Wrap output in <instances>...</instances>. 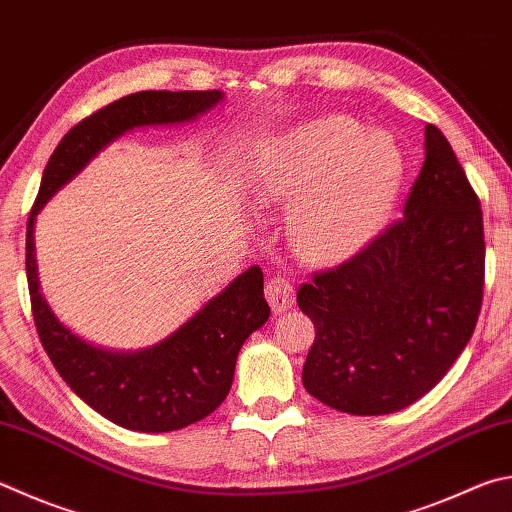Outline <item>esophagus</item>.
<instances>
[{
    "mask_svg": "<svg viewBox=\"0 0 512 512\" xmlns=\"http://www.w3.org/2000/svg\"><path fill=\"white\" fill-rule=\"evenodd\" d=\"M266 300H268V304H271V309L275 313H284L293 306L295 288L282 275L271 277V280H268V284H266Z\"/></svg>",
    "mask_w": 512,
    "mask_h": 512,
    "instance_id": "esophagus-1",
    "label": "esophagus"
}]
</instances>
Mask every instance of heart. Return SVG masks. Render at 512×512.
<instances>
[{"label":"heart","instance_id":"1","mask_svg":"<svg viewBox=\"0 0 512 512\" xmlns=\"http://www.w3.org/2000/svg\"><path fill=\"white\" fill-rule=\"evenodd\" d=\"M405 163L383 134L349 116H324L275 138L250 192L262 208H288V241L304 262H340L385 228Z\"/></svg>","mask_w":512,"mask_h":512}]
</instances>
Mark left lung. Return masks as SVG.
Returning <instances> with one entry per match:
<instances>
[{"instance_id": "8db88e82", "label": "left lung", "mask_w": 512, "mask_h": 512, "mask_svg": "<svg viewBox=\"0 0 512 512\" xmlns=\"http://www.w3.org/2000/svg\"><path fill=\"white\" fill-rule=\"evenodd\" d=\"M448 138L425 125V161L403 219L297 291L315 324L306 392L338 412L405 410L448 374L483 297V217Z\"/></svg>"}]
</instances>
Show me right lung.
<instances>
[{
    "label": "right lung",
    "mask_w": 512,
    "mask_h": 512,
    "mask_svg": "<svg viewBox=\"0 0 512 512\" xmlns=\"http://www.w3.org/2000/svg\"><path fill=\"white\" fill-rule=\"evenodd\" d=\"M224 91H138L96 111L64 134L44 167L40 192L26 224V280L42 347L64 383L111 423L134 432H172L212 414L230 392L239 349L264 327L259 266L237 275L170 336L152 347L116 351L82 340L58 320L40 291L35 221L64 185L96 156L138 127L183 125L208 114Z\"/></svg>",
    "instance_id": "obj_1"
}]
</instances>
